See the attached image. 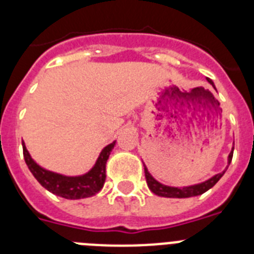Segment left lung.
Wrapping results in <instances>:
<instances>
[{
  "mask_svg": "<svg viewBox=\"0 0 254 254\" xmlns=\"http://www.w3.org/2000/svg\"><path fill=\"white\" fill-rule=\"evenodd\" d=\"M207 81L215 87L212 80L207 78ZM232 159H233V151L229 154V159H228L229 164H230ZM224 173H225V170H224L223 173H219V174L214 176L212 178L208 179V181L203 182V183H199V185L178 188V187H169V186H164L161 185V183H159L156 179L152 178L151 174L147 172L146 167H145V178H146L147 187L150 188V190H151L152 193L158 194V196L169 197V198H187V197L199 196V194L205 193L206 190H208L210 188H212L215 185H216L217 182H219V179L224 176Z\"/></svg>",
  "mask_w": 254,
  "mask_h": 254,
  "instance_id": "obj_1",
  "label": "left lung"
}]
</instances>
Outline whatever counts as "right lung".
<instances>
[{
	"instance_id": "add662e5",
	"label": "right lung",
	"mask_w": 254,
	"mask_h": 254,
	"mask_svg": "<svg viewBox=\"0 0 254 254\" xmlns=\"http://www.w3.org/2000/svg\"><path fill=\"white\" fill-rule=\"evenodd\" d=\"M114 145H116V141L105 146L100 152V156L96 160L93 169L80 177H64L40 168L30 158L24 142H22V152H24V159L31 174L46 190L64 198L78 199L94 196L103 188L105 182V164Z\"/></svg>"
}]
</instances>
